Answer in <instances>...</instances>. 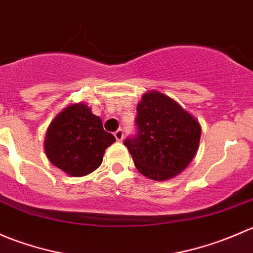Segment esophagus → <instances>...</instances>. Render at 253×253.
Here are the masks:
<instances>
[{
    "instance_id": "obj_1",
    "label": "esophagus",
    "mask_w": 253,
    "mask_h": 253,
    "mask_svg": "<svg viewBox=\"0 0 253 253\" xmlns=\"http://www.w3.org/2000/svg\"><path fill=\"white\" fill-rule=\"evenodd\" d=\"M114 136H115V138H116V141H119V142L122 141V139H124V131H122L121 128L117 129V131L114 133Z\"/></svg>"
}]
</instances>
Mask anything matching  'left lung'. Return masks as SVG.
Returning a JSON list of instances; mask_svg holds the SVG:
<instances>
[{
    "instance_id": "left-lung-1",
    "label": "left lung",
    "mask_w": 253,
    "mask_h": 253,
    "mask_svg": "<svg viewBox=\"0 0 253 253\" xmlns=\"http://www.w3.org/2000/svg\"><path fill=\"white\" fill-rule=\"evenodd\" d=\"M137 136L125 145L137 170L154 181L175 177L197 153L201 125L177 101L158 90L143 94L137 105Z\"/></svg>"
}]
</instances>
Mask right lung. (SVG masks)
Returning <instances> with one entry per match:
<instances>
[{"instance_id":"obj_1","label":"right lung","mask_w":253,"mask_h":253,"mask_svg":"<svg viewBox=\"0 0 253 253\" xmlns=\"http://www.w3.org/2000/svg\"><path fill=\"white\" fill-rule=\"evenodd\" d=\"M116 139L104 131L101 119L85 103L71 104L47 127L44 148L48 162L73 177L85 176L103 163Z\"/></svg>"}]
</instances>
